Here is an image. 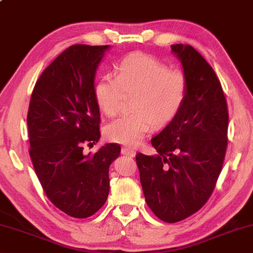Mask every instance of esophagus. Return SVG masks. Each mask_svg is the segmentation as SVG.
I'll use <instances>...</instances> for the list:
<instances>
[{
  "label": "esophagus",
  "mask_w": 253,
  "mask_h": 253,
  "mask_svg": "<svg viewBox=\"0 0 253 253\" xmlns=\"http://www.w3.org/2000/svg\"><path fill=\"white\" fill-rule=\"evenodd\" d=\"M122 154H125V155H126L128 157H134L135 154H136V152L134 150L130 149V147H123V149H122Z\"/></svg>",
  "instance_id": "1"
}]
</instances>
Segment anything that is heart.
Masks as SVG:
<instances>
[{"instance_id":"b5f03b06","label":"heart","mask_w":253,"mask_h":253,"mask_svg":"<svg viewBox=\"0 0 253 253\" xmlns=\"http://www.w3.org/2000/svg\"><path fill=\"white\" fill-rule=\"evenodd\" d=\"M187 78L179 69H169L154 56L133 52L116 66V76L104 75L94 85V97L108 117L120 111L125 96H134L130 116L106 127L109 140L136 145L155 126L168 125L177 116L187 96Z\"/></svg>"}]
</instances>
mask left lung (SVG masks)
<instances>
[{
    "label": "left lung",
    "mask_w": 253,
    "mask_h": 253,
    "mask_svg": "<svg viewBox=\"0 0 253 253\" xmlns=\"http://www.w3.org/2000/svg\"><path fill=\"white\" fill-rule=\"evenodd\" d=\"M187 78L180 111L151 140L154 156L137 153L136 165L145 201L165 222L198 211L211 197L227 150L228 107L220 82L190 45H171Z\"/></svg>",
    "instance_id": "8db88e82"
}]
</instances>
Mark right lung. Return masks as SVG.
Listing matches in <instances>:
<instances>
[{"instance_id":"1","label":"right lung","mask_w":253,"mask_h":253,"mask_svg":"<svg viewBox=\"0 0 253 253\" xmlns=\"http://www.w3.org/2000/svg\"><path fill=\"white\" fill-rule=\"evenodd\" d=\"M109 45H73L47 67L33 89L27 113L30 156L46 196L74 218L97 212L109 195L117 143L84 152L100 139L94 76Z\"/></svg>"}]
</instances>
